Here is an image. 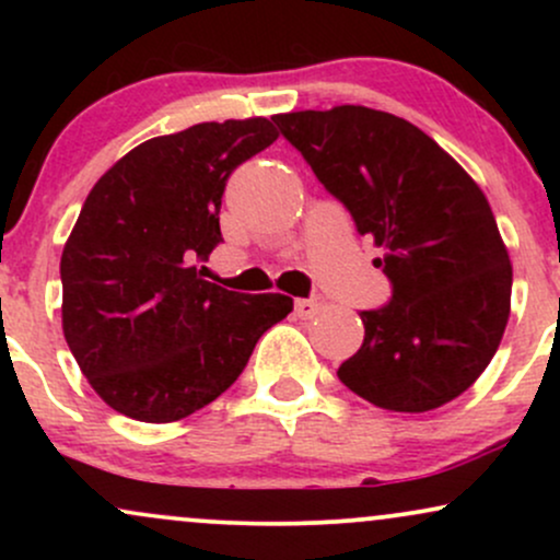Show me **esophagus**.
Segmentation results:
<instances>
[{
    "label": "esophagus",
    "instance_id": "34e87169",
    "mask_svg": "<svg viewBox=\"0 0 560 560\" xmlns=\"http://www.w3.org/2000/svg\"><path fill=\"white\" fill-rule=\"evenodd\" d=\"M318 311H320L318 300H298V302H294V313H298L300 318H316Z\"/></svg>",
    "mask_w": 560,
    "mask_h": 560
}]
</instances>
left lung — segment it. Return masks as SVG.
Listing matches in <instances>:
<instances>
[{"mask_svg": "<svg viewBox=\"0 0 560 560\" xmlns=\"http://www.w3.org/2000/svg\"><path fill=\"white\" fill-rule=\"evenodd\" d=\"M384 258L389 305L363 311L337 376L363 400L427 413L471 387L511 316L513 268L485 191L419 126L363 105L273 115Z\"/></svg>", "mask_w": 560, "mask_h": 560, "instance_id": "8db88e82", "label": "left lung"}]
</instances>
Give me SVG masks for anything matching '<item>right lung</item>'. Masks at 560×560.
I'll return each mask as SVG.
<instances>
[{
    "label": "right lung",
    "mask_w": 560,
    "mask_h": 560,
    "mask_svg": "<svg viewBox=\"0 0 560 560\" xmlns=\"http://www.w3.org/2000/svg\"><path fill=\"white\" fill-rule=\"evenodd\" d=\"M279 139L268 118L197 124L141 141L83 202L62 249V334L113 410L168 423L223 395L287 294H240L195 266L223 240L231 171Z\"/></svg>",
    "instance_id": "1"
}]
</instances>
